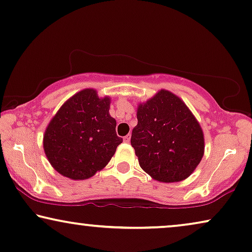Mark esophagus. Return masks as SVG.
Returning a JSON list of instances; mask_svg holds the SVG:
<instances>
[{"instance_id":"esophagus-1","label":"esophagus","mask_w":252,"mask_h":252,"mask_svg":"<svg viewBox=\"0 0 252 252\" xmlns=\"http://www.w3.org/2000/svg\"><path fill=\"white\" fill-rule=\"evenodd\" d=\"M130 139H131V134H126V136L123 138V140H125L126 143H130Z\"/></svg>"}]
</instances>
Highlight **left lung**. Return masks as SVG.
Instances as JSON below:
<instances>
[{
	"label": "left lung",
	"mask_w": 252,
	"mask_h": 252,
	"mask_svg": "<svg viewBox=\"0 0 252 252\" xmlns=\"http://www.w3.org/2000/svg\"><path fill=\"white\" fill-rule=\"evenodd\" d=\"M137 120L131 146L140 168L161 183L189 178L203 158L204 136L185 102L161 89L138 105Z\"/></svg>",
	"instance_id": "left-lung-1"
}]
</instances>
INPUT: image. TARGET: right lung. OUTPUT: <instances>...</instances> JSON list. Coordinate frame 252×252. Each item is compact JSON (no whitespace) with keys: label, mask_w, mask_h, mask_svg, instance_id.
I'll return each instance as SVG.
<instances>
[{"label":"right lung","mask_w":252,"mask_h":252,"mask_svg":"<svg viewBox=\"0 0 252 252\" xmlns=\"http://www.w3.org/2000/svg\"><path fill=\"white\" fill-rule=\"evenodd\" d=\"M111 98L84 89L63 102L49 122L43 148L57 172L73 180L88 179L104 169L122 143L109 115Z\"/></svg>","instance_id":"obj_1"}]
</instances>
